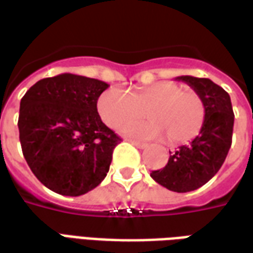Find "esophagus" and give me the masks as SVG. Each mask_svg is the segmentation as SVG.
<instances>
[{
	"label": "esophagus",
	"instance_id": "obj_1",
	"mask_svg": "<svg viewBox=\"0 0 253 253\" xmlns=\"http://www.w3.org/2000/svg\"><path fill=\"white\" fill-rule=\"evenodd\" d=\"M127 141H128V142L131 143V145H134V146H135V148H138V149H145L146 146H148L146 143L138 142V141H134V139H127Z\"/></svg>",
	"mask_w": 253,
	"mask_h": 253
}]
</instances>
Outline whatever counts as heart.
Segmentation results:
<instances>
[{
	"label": "heart",
	"mask_w": 253,
	"mask_h": 253,
	"mask_svg": "<svg viewBox=\"0 0 253 253\" xmlns=\"http://www.w3.org/2000/svg\"><path fill=\"white\" fill-rule=\"evenodd\" d=\"M97 112L107 126L119 128L147 110L149 121L127 125L122 131L138 139H156L165 134L170 143L187 142L201 131L206 105L201 94L184 90L180 84L163 81L127 93L108 88L97 99Z\"/></svg>",
	"instance_id": "obj_1"
}]
</instances>
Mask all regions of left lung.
<instances>
[{
	"mask_svg": "<svg viewBox=\"0 0 253 253\" xmlns=\"http://www.w3.org/2000/svg\"><path fill=\"white\" fill-rule=\"evenodd\" d=\"M176 80L190 85L201 94L206 105V118L201 131L188 145L172 153L164 168L150 176L165 188L188 192L206 184L222 167L232 145L234 114L230 96L209 78L180 76Z\"/></svg>",
	"mask_w": 253,
	"mask_h": 253,
	"instance_id": "obj_1",
	"label": "left lung"
}]
</instances>
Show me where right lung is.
Instances as JSON below:
<instances>
[{
	"label": "right lung",
	"instance_id": "add662e5",
	"mask_svg": "<svg viewBox=\"0 0 253 253\" xmlns=\"http://www.w3.org/2000/svg\"><path fill=\"white\" fill-rule=\"evenodd\" d=\"M110 85L96 78L62 73L32 85L20 101L23 154L43 186L80 196L108 173L122 139L101 122L97 99Z\"/></svg>",
	"mask_w": 253,
	"mask_h": 253
}]
</instances>
